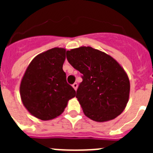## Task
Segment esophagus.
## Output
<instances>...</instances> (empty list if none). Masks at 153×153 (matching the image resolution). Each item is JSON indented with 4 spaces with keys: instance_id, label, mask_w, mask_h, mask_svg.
<instances>
[{
    "instance_id": "1",
    "label": "esophagus",
    "mask_w": 153,
    "mask_h": 153,
    "mask_svg": "<svg viewBox=\"0 0 153 153\" xmlns=\"http://www.w3.org/2000/svg\"><path fill=\"white\" fill-rule=\"evenodd\" d=\"M73 87H74V89L75 90H76V89H77V87H78V85H77V83H74V84H73Z\"/></svg>"
}]
</instances>
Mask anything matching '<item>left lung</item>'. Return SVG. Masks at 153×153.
<instances>
[{
	"label": "left lung",
	"mask_w": 153,
	"mask_h": 153,
	"mask_svg": "<svg viewBox=\"0 0 153 153\" xmlns=\"http://www.w3.org/2000/svg\"><path fill=\"white\" fill-rule=\"evenodd\" d=\"M67 58L83 74L76 97L85 116L96 122H106L121 114L129 101L130 83L120 63L91 47L67 51Z\"/></svg>",
	"instance_id": "left-lung-1"
}]
</instances>
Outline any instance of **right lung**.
<instances>
[{
    "label": "right lung",
    "mask_w": 153,
    "mask_h": 153,
    "mask_svg": "<svg viewBox=\"0 0 153 153\" xmlns=\"http://www.w3.org/2000/svg\"><path fill=\"white\" fill-rule=\"evenodd\" d=\"M66 49L54 47L33 58L24 73L20 86L24 106L41 120L59 117L76 91L67 82L63 65Z\"/></svg>",
    "instance_id": "1"
}]
</instances>
